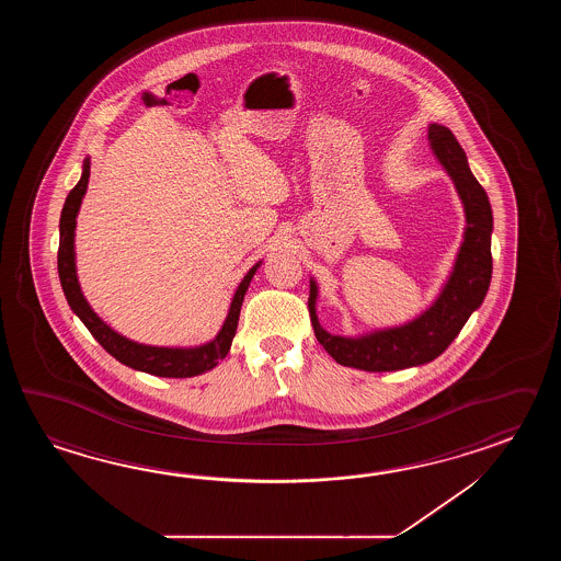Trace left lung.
Masks as SVG:
<instances>
[{
    "label": "left lung",
    "instance_id": "1",
    "mask_svg": "<svg viewBox=\"0 0 561 561\" xmlns=\"http://www.w3.org/2000/svg\"><path fill=\"white\" fill-rule=\"evenodd\" d=\"M430 140L433 152L447 168L466 206V239L457 254L454 273L435 305L419 319L360 339L336 336L322 329L314 312L317 285L310 280L309 312L314 336L339 365L369 373L425 365L454 343L471 312L488 295L493 271V216L488 194L467 167L466 150L457 142L454 131L439 124H431Z\"/></svg>",
    "mask_w": 561,
    "mask_h": 561
}]
</instances>
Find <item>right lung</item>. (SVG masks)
Returning a JSON list of instances; mask_svg holds the SVG:
<instances>
[{
  "label": "right lung",
  "instance_id": "add662e5",
  "mask_svg": "<svg viewBox=\"0 0 561 561\" xmlns=\"http://www.w3.org/2000/svg\"><path fill=\"white\" fill-rule=\"evenodd\" d=\"M90 179V160L84 162V172L82 179L73 186L60 218V249H58V275H60L61 288L64 295L68 298L70 309L84 322L88 331L92 333L95 341L106 348L107 353L119 363L131 369L144 370L156 377H170V379H184V377H194L201 375L204 370H210L216 367L218 360L227 357L230 351V343L237 333L239 327L240 307L247 295V288L251 285V278L256 273V266H252L249 275L242 278L232 305L228 310L227 321L222 324L220 333L216 334L215 341L208 345L196 346V348H162V346H146L131 343L124 339L122 334L112 331L106 322L102 321L90 305L85 302L84 295L78 285L76 278V263H73V230H76V215L80 210V204L84 198L85 186Z\"/></svg>",
  "mask_w": 561,
  "mask_h": 561
}]
</instances>
